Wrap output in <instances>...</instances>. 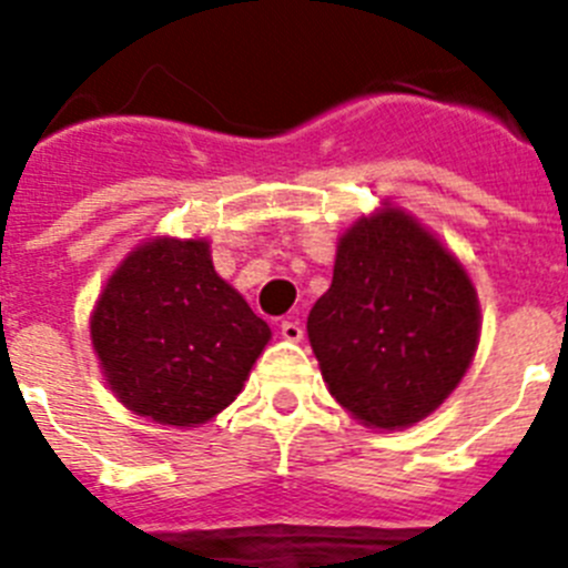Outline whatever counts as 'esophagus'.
I'll use <instances>...</instances> for the list:
<instances>
[{
	"mask_svg": "<svg viewBox=\"0 0 568 568\" xmlns=\"http://www.w3.org/2000/svg\"><path fill=\"white\" fill-rule=\"evenodd\" d=\"M278 329H281V338H284V341H301V338H304V327H301V321H293V318L281 321Z\"/></svg>",
	"mask_w": 568,
	"mask_h": 568,
	"instance_id": "1",
	"label": "esophagus"
}]
</instances>
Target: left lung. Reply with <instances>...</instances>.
Wrapping results in <instances>:
<instances>
[{
    "instance_id": "left-lung-1",
    "label": "left lung",
    "mask_w": 568,
    "mask_h": 568,
    "mask_svg": "<svg viewBox=\"0 0 568 568\" xmlns=\"http://www.w3.org/2000/svg\"><path fill=\"white\" fill-rule=\"evenodd\" d=\"M307 333L335 400L366 426L400 429L464 378L478 346V295L438 239L386 207L346 230Z\"/></svg>"
}]
</instances>
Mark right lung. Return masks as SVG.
Here are the masks:
<instances>
[{
    "label": "right lung",
    "instance_id": "right-lung-1",
    "mask_svg": "<svg viewBox=\"0 0 568 568\" xmlns=\"http://www.w3.org/2000/svg\"><path fill=\"white\" fill-rule=\"evenodd\" d=\"M90 338L128 409L195 426L241 393L270 327L219 278L207 241L155 239L110 275Z\"/></svg>",
    "mask_w": 568,
    "mask_h": 568
}]
</instances>
